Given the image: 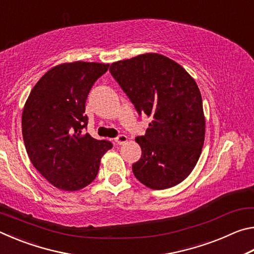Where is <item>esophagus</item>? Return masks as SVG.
<instances>
[{
  "mask_svg": "<svg viewBox=\"0 0 254 254\" xmlns=\"http://www.w3.org/2000/svg\"><path fill=\"white\" fill-rule=\"evenodd\" d=\"M127 141H128V137L127 135H123V134L119 135L118 137H115V142H117L118 144H124V143H127Z\"/></svg>",
  "mask_w": 254,
  "mask_h": 254,
  "instance_id": "obj_1",
  "label": "esophagus"
}]
</instances>
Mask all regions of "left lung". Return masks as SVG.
Masks as SVG:
<instances>
[{
  "label": "left lung",
  "instance_id": "left-lung-1",
  "mask_svg": "<svg viewBox=\"0 0 254 254\" xmlns=\"http://www.w3.org/2000/svg\"><path fill=\"white\" fill-rule=\"evenodd\" d=\"M110 71L134 104L152 119L135 141L142 156L133 174L151 189L174 187L186 179L205 140L203 101L195 79L166 56L148 53L113 63Z\"/></svg>",
  "mask_w": 254,
  "mask_h": 254
}]
</instances>
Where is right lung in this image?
<instances>
[{"instance_id": "add662e5", "label": "right lung", "mask_w": 254, "mask_h": 254, "mask_svg": "<svg viewBox=\"0 0 254 254\" xmlns=\"http://www.w3.org/2000/svg\"><path fill=\"white\" fill-rule=\"evenodd\" d=\"M109 64L74 62L51 68L38 80L22 112L28 156L39 173L62 190L75 191L96 178L110 141L83 133L85 103Z\"/></svg>"}]
</instances>
